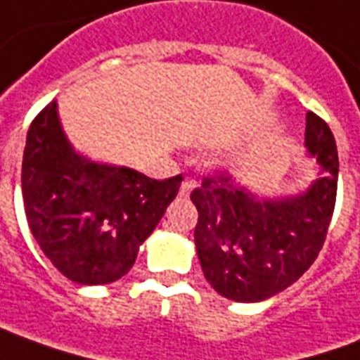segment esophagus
Here are the masks:
<instances>
[{
	"label": "esophagus",
	"instance_id": "esophagus-1",
	"mask_svg": "<svg viewBox=\"0 0 360 360\" xmlns=\"http://www.w3.org/2000/svg\"><path fill=\"white\" fill-rule=\"evenodd\" d=\"M193 182L192 180H184V182H182V186H180V192H178V195H180V198H188V195H190V193H192V190H193Z\"/></svg>",
	"mask_w": 360,
	"mask_h": 360
}]
</instances>
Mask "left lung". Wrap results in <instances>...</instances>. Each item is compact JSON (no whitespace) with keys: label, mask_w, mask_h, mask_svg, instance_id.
Segmentation results:
<instances>
[{"label":"left lung","mask_w":360,"mask_h":360,"mask_svg":"<svg viewBox=\"0 0 360 360\" xmlns=\"http://www.w3.org/2000/svg\"><path fill=\"white\" fill-rule=\"evenodd\" d=\"M304 143L322 172L307 192L257 200L209 172L190 195L198 209L193 240L209 285L236 302H259L297 281L320 254L338 193L339 157L330 126L307 114Z\"/></svg>","instance_id":"obj_1"}]
</instances>
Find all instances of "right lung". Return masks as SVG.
<instances>
[{
    "mask_svg": "<svg viewBox=\"0 0 360 360\" xmlns=\"http://www.w3.org/2000/svg\"><path fill=\"white\" fill-rule=\"evenodd\" d=\"M180 182L182 174L153 180L81 157L56 103L29 127L21 176L27 221L44 256L71 281L106 285L124 277Z\"/></svg>",
    "mask_w": 360,
    "mask_h": 360,
    "instance_id": "1",
    "label": "right lung"
}]
</instances>
